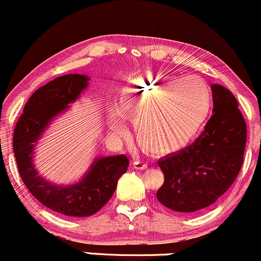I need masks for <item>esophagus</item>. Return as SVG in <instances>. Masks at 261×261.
<instances>
[{
	"label": "esophagus",
	"instance_id": "esophagus-1",
	"mask_svg": "<svg viewBox=\"0 0 261 261\" xmlns=\"http://www.w3.org/2000/svg\"><path fill=\"white\" fill-rule=\"evenodd\" d=\"M133 166L135 169H139V170H143V169L147 168V163L143 161H140V160H134Z\"/></svg>",
	"mask_w": 261,
	"mask_h": 261
}]
</instances>
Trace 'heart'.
Masks as SVG:
<instances>
[{
	"label": "heart",
	"mask_w": 261,
	"mask_h": 261,
	"mask_svg": "<svg viewBox=\"0 0 261 261\" xmlns=\"http://www.w3.org/2000/svg\"><path fill=\"white\" fill-rule=\"evenodd\" d=\"M211 107V91L202 80L142 72L124 85L121 114H112L110 127L115 134H125L122 116L130 118L142 147L153 153H169L196 136Z\"/></svg>",
	"instance_id": "1"
}]
</instances>
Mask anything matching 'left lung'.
<instances>
[{
    "label": "left lung",
    "mask_w": 261,
    "mask_h": 261,
    "mask_svg": "<svg viewBox=\"0 0 261 261\" xmlns=\"http://www.w3.org/2000/svg\"><path fill=\"white\" fill-rule=\"evenodd\" d=\"M214 115L193 145L158 161L164 174L157 199L178 212H195L217 201L243 164L247 124L228 89L212 85Z\"/></svg>",
    "instance_id": "1"
}]
</instances>
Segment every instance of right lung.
Returning <instances> with one entry per match:
<instances>
[{
	"label": "right lung",
	"mask_w": 261,
	"mask_h": 261,
	"mask_svg": "<svg viewBox=\"0 0 261 261\" xmlns=\"http://www.w3.org/2000/svg\"><path fill=\"white\" fill-rule=\"evenodd\" d=\"M88 85L83 74H65L37 89L27 101L13 133V151L18 170L27 189L47 208L65 216L86 217L109 201L119 178L127 170L125 154L101 157L80 182L62 187L39 176L32 162L34 145L50 120L80 97Z\"/></svg>",
	"instance_id": "1"
}]
</instances>
